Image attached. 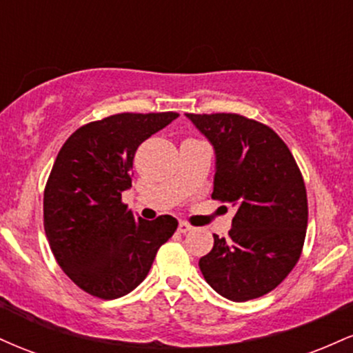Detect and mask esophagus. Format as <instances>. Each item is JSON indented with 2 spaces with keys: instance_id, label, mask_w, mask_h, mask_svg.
Returning <instances> with one entry per match:
<instances>
[{
  "instance_id": "1",
  "label": "esophagus",
  "mask_w": 353,
  "mask_h": 353,
  "mask_svg": "<svg viewBox=\"0 0 353 353\" xmlns=\"http://www.w3.org/2000/svg\"><path fill=\"white\" fill-rule=\"evenodd\" d=\"M190 229H192V225L188 224V222H179V225H177V230H179L181 234H185V232H189Z\"/></svg>"
}]
</instances>
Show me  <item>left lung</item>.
<instances>
[{
	"label": "left lung",
	"mask_w": 353,
	"mask_h": 353,
	"mask_svg": "<svg viewBox=\"0 0 353 353\" xmlns=\"http://www.w3.org/2000/svg\"><path fill=\"white\" fill-rule=\"evenodd\" d=\"M216 151L212 199L236 205L228 239L214 234L201 272L234 302L269 294L294 269L305 241L309 205L292 152L269 125L234 114H185Z\"/></svg>",
	"instance_id": "left-lung-1"
}]
</instances>
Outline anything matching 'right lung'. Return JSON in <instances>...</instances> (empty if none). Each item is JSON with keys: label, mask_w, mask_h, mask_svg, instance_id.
Wrapping results in <instances>:
<instances>
[{"label": "right lung", "mask_w": 353, "mask_h": 353, "mask_svg": "<svg viewBox=\"0 0 353 353\" xmlns=\"http://www.w3.org/2000/svg\"><path fill=\"white\" fill-rule=\"evenodd\" d=\"M177 112H121L81 125L58 152L44 188V230L63 272L104 301L144 281L177 221L136 217L123 202L141 144Z\"/></svg>", "instance_id": "obj_1"}]
</instances>
